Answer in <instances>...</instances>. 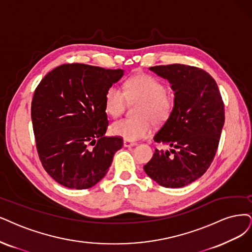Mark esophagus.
<instances>
[{"label": "esophagus", "mask_w": 252, "mask_h": 252, "mask_svg": "<svg viewBox=\"0 0 252 252\" xmlns=\"http://www.w3.org/2000/svg\"><path fill=\"white\" fill-rule=\"evenodd\" d=\"M137 143L133 142V141H129V140H124V146L125 147H132L135 146Z\"/></svg>", "instance_id": "esophagus-1"}]
</instances>
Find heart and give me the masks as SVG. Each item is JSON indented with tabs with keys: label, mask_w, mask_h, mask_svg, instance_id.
<instances>
[{
	"label": "heart",
	"mask_w": 252,
	"mask_h": 252,
	"mask_svg": "<svg viewBox=\"0 0 252 252\" xmlns=\"http://www.w3.org/2000/svg\"><path fill=\"white\" fill-rule=\"evenodd\" d=\"M125 91L117 85H111L105 94V108L111 116H119L126 109V98L141 101L137 110L139 118H123L111 125V133L135 141L150 135L152 121L156 125L164 123L173 109V98L166 92L162 82L148 74H137L125 83Z\"/></svg>",
	"instance_id": "obj_1"
}]
</instances>
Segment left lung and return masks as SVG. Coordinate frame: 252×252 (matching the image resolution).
<instances>
[{"label": "left lung", "instance_id": "left-lung-1", "mask_svg": "<svg viewBox=\"0 0 252 252\" xmlns=\"http://www.w3.org/2000/svg\"><path fill=\"white\" fill-rule=\"evenodd\" d=\"M170 83L173 109L154 140L174 150L155 151L145 173L166 188H182L208 170L217 152L224 105L217 84L203 69L184 64L150 67Z\"/></svg>", "mask_w": 252, "mask_h": 252}]
</instances>
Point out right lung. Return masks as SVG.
<instances>
[{"label": "right lung", "instance_id": "obj_1", "mask_svg": "<svg viewBox=\"0 0 252 252\" xmlns=\"http://www.w3.org/2000/svg\"><path fill=\"white\" fill-rule=\"evenodd\" d=\"M124 73V69L63 64L37 86L31 106L37 152L45 171L64 187H93L123 147L121 138L105 136L109 126L105 94Z\"/></svg>", "mask_w": 252, "mask_h": 252}]
</instances>
